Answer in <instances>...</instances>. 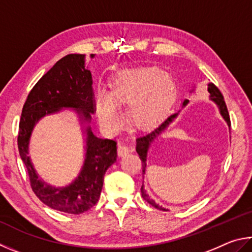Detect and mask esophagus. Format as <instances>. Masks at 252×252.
<instances>
[{"label": "esophagus", "instance_id": "1", "mask_svg": "<svg viewBox=\"0 0 252 252\" xmlns=\"http://www.w3.org/2000/svg\"><path fill=\"white\" fill-rule=\"evenodd\" d=\"M133 151H134L133 148L126 146V145H124V144H119L118 149H117V153H118L119 156L123 157V156H126L127 154H129V153H131Z\"/></svg>", "mask_w": 252, "mask_h": 252}]
</instances>
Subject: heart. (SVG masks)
<instances>
[{
  "mask_svg": "<svg viewBox=\"0 0 252 252\" xmlns=\"http://www.w3.org/2000/svg\"><path fill=\"white\" fill-rule=\"evenodd\" d=\"M175 90L170 75L156 66L122 69L110 79V93L99 87L95 108L100 125L116 129L123 115L119 104L128 103L129 116L137 125H147L165 109Z\"/></svg>",
  "mask_w": 252,
  "mask_h": 252,
  "instance_id": "b5f03b06",
  "label": "heart"
}]
</instances>
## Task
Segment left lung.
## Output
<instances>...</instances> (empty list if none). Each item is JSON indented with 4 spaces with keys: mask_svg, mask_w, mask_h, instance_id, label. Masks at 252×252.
Here are the masks:
<instances>
[{
    "mask_svg": "<svg viewBox=\"0 0 252 252\" xmlns=\"http://www.w3.org/2000/svg\"><path fill=\"white\" fill-rule=\"evenodd\" d=\"M193 91V90H192ZM208 92L210 94V100H213L214 103L217 105V107L219 109V113L221 115L222 118L226 121L227 125L229 126V128H230V117H229V113H228V109H227V106L226 103H224L223 100V96L220 91L218 90V87L214 85L213 83H209L208 84ZM189 103L188 99H185L183 101V106H186ZM178 113H175L173 115H170V116L167 117L164 122H162L160 125H158L155 128H153L151 131H146V133H140L137 138H136V152L139 155L140 160H142V166H143V174H145V171H146V166H147V153H148V149L149 146H151V144L154 142V139L156 137H158L162 131H164L167 127L169 126V124L174 121V119L178 116ZM140 191H142V197L144 198L145 200H146L149 205H152L153 207H155V208L162 210V211H168V209L166 208H162L161 206H159L158 204H156L155 200L152 199L151 197H149L148 193L146 192V190L144 189V185L140 188Z\"/></svg>",
    "mask_w": 252,
    "mask_h": 252,
    "instance_id": "8db88e82",
    "label": "left lung"
}]
</instances>
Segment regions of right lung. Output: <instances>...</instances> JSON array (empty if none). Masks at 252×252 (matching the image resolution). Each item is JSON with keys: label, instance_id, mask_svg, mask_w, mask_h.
I'll list each match as a JSON object with an SVG mask.
<instances>
[{"label": "right lung", "instance_id": "right-lung-1", "mask_svg": "<svg viewBox=\"0 0 252 252\" xmlns=\"http://www.w3.org/2000/svg\"><path fill=\"white\" fill-rule=\"evenodd\" d=\"M92 84V74L85 67V55L68 54L35 84L22 109L17 146L28 169L31 187L46 206L66 214H83L96 205L106 170L117 158L116 142L96 137L88 125L95 112ZM64 108L75 109L81 122L88 124L84 130L87 153L78 177L67 187L54 188L38 177L28 156V145L34 125L46 114Z\"/></svg>", "mask_w": 252, "mask_h": 252}]
</instances>
